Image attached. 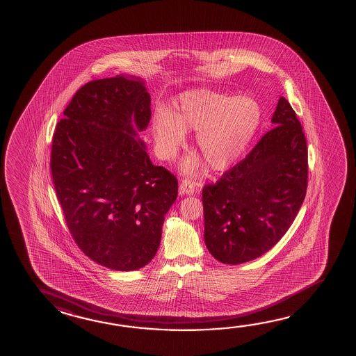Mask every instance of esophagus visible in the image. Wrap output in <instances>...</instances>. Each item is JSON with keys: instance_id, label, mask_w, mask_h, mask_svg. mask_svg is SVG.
I'll return each instance as SVG.
<instances>
[{"instance_id": "1", "label": "esophagus", "mask_w": 356, "mask_h": 356, "mask_svg": "<svg viewBox=\"0 0 356 356\" xmlns=\"http://www.w3.org/2000/svg\"><path fill=\"white\" fill-rule=\"evenodd\" d=\"M196 186H197V185H196L195 182L184 180L180 184V193H182V195H193Z\"/></svg>"}]
</instances>
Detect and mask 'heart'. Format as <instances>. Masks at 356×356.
I'll use <instances>...</instances> for the list:
<instances>
[{
  "mask_svg": "<svg viewBox=\"0 0 356 356\" xmlns=\"http://www.w3.org/2000/svg\"><path fill=\"white\" fill-rule=\"evenodd\" d=\"M261 121V110L248 96H230L210 90H190L177 97L174 108L159 111L152 121L157 151L172 160L185 144L186 131H196V145L212 170L236 163L249 147ZM200 168L199 157L182 163L186 174Z\"/></svg>",
  "mask_w": 356,
  "mask_h": 356,
  "instance_id": "1",
  "label": "heart"
}]
</instances>
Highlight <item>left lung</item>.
Listing matches in <instances>:
<instances>
[{
  "label": "left lung",
  "mask_w": 356,
  "mask_h": 356,
  "mask_svg": "<svg viewBox=\"0 0 356 356\" xmlns=\"http://www.w3.org/2000/svg\"><path fill=\"white\" fill-rule=\"evenodd\" d=\"M271 122L243 161L202 188L206 248L220 262L237 265L268 252L305 199L306 138L285 97Z\"/></svg>",
  "instance_id": "1"
}]
</instances>
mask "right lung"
<instances>
[{
  "label": "right lung",
  "mask_w": 356,
  "mask_h": 356,
  "mask_svg": "<svg viewBox=\"0 0 356 356\" xmlns=\"http://www.w3.org/2000/svg\"><path fill=\"white\" fill-rule=\"evenodd\" d=\"M150 105L138 77L92 80L74 95L52 138V180L70 232L85 255L118 271L154 259L177 197V179L151 163L136 138Z\"/></svg>",
  "instance_id": "add662e5"
}]
</instances>
